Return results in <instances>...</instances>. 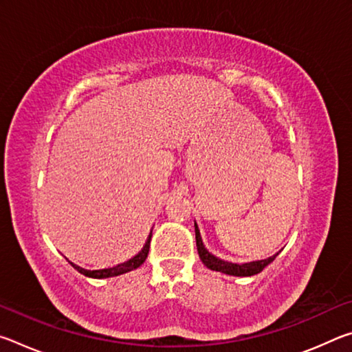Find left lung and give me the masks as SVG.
Wrapping results in <instances>:
<instances>
[{
  "instance_id": "1",
  "label": "left lung",
  "mask_w": 352,
  "mask_h": 352,
  "mask_svg": "<svg viewBox=\"0 0 352 352\" xmlns=\"http://www.w3.org/2000/svg\"><path fill=\"white\" fill-rule=\"evenodd\" d=\"M194 226H195V242H197L199 256H200L201 262H204L208 269H211V270L222 272V273H226V275H233V276H253V275H258V273H261L267 265L270 264V262H273L276 258V254H275L269 259L254 261V262H248V264H241V265L233 264V262H225L208 252V250L204 247V242H201L197 223H195Z\"/></svg>"
}]
</instances>
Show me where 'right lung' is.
I'll return each instance as SVG.
<instances>
[{"instance_id": "add662e5", "label": "right lung", "mask_w": 352, "mask_h": 352, "mask_svg": "<svg viewBox=\"0 0 352 352\" xmlns=\"http://www.w3.org/2000/svg\"><path fill=\"white\" fill-rule=\"evenodd\" d=\"M151 237L148 236V239L146 242L144 248L141 250V252L135 256V258H132L127 262H124V264H119L116 267H111V269H104V270H85L82 269V267L79 265H74L73 262H71V265L74 267V269L82 273V275L85 276H90V278H110V276H116V275H121V273H126V272H130V270H135L138 269V267L142 264V262L146 261L147 254H148V248H151Z\"/></svg>"}]
</instances>
